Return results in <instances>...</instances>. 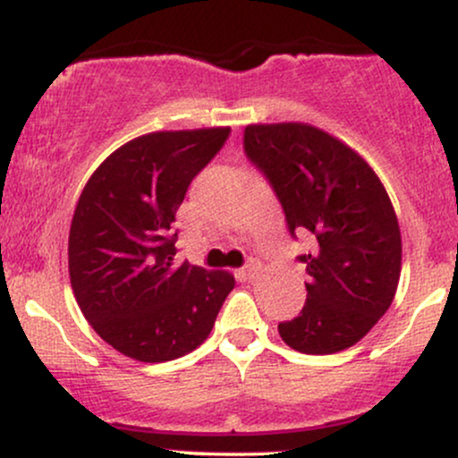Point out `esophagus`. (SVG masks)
<instances>
[{
    "instance_id": "1",
    "label": "esophagus",
    "mask_w": 458,
    "mask_h": 458,
    "mask_svg": "<svg viewBox=\"0 0 458 458\" xmlns=\"http://www.w3.org/2000/svg\"><path fill=\"white\" fill-rule=\"evenodd\" d=\"M259 269H260V265H259V262L250 260V262H247V265L243 267V269H241V273H243V277H245V280H254V277H256V273H259Z\"/></svg>"
}]
</instances>
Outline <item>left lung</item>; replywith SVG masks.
Wrapping results in <instances>:
<instances>
[{"label": "left lung", "instance_id": "1", "mask_svg": "<svg viewBox=\"0 0 458 458\" xmlns=\"http://www.w3.org/2000/svg\"><path fill=\"white\" fill-rule=\"evenodd\" d=\"M247 159L267 176L288 233L310 241L306 306L277 325L291 349L331 355L377 325L401 277V228L379 176L353 148L312 124H250Z\"/></svg>", "mask_w": 458, "mask_h": 458}]
</instances>
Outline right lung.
I'll list each match as a JSON object with an SVG mask.
<instances>
[{
    "label": "right lung",
    "mask_w": 458,
    "mask_h": 458,
    "mask_svg": "<svg viewBox=\"0 0 458 458\" xmlns=\"http://www.w3.org/2000/svg\"><path fill=\"white\" fill-rule=\"evenodd\" d=\"M228 127L157 131L120 146L79 196L68 273L94 331L138 361H170L211 334L234 277L174 265L178 207Z\"/></svg>",
    "instance_id": "obj_1"
}]
</instances>
